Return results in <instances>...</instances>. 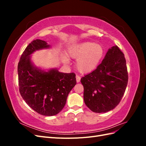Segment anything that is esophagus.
Instances as JSON below:
<instances>
[{
    "label": "esophagus",
    "mask_w": 146,
    "mask_h": 146,
    "mask_svg": "<svg viewBox=\"0 0 146 146\" xmlns=\"http://www.w3.org/2000/svg\"><path fill=\"white\" fill-rule=\"evenodd\" d=\"M80 77L78 76H76V80H77V82L78 83L80 82Z\"/></svg>",
    "instance_id": "obj_1"
}]
</instances>
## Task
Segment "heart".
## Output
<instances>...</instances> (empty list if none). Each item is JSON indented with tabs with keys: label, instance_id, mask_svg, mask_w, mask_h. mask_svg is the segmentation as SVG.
I'll use <instances>...</instances> for the list:
<instances>
[{
	"label": "heart",
	"instance_id": "heart-1",
	"mask_svg": "<svg viewBox=\"0 0 146 146\" xmlns=\"http://www.w3.org/2000/svg\"><path fill=\"white\" fill-rule=\"evenodd\" d=\"M69 54L77 58L76 66L82 73H88L93 70L99 64L104 55L103 47L91 41H85L74 45L69 49ZM64 61L68 62L64 56Z\"/></svg>",
	"mask_w": 146,
	"mask_h": 146
}]
</instances>
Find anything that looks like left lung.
I'll return each mask as SVG.
<instances>
[{"mask_svg": "<svg viewBox=\"0 0 146 146\" xmlns=\"http://www.w3.org/2000/svg\"><path fill=\"white\" fill-rule=\"evenodd\" d=\"M83 98L92 111H110L120 102L128 83L124 55L117 46L109 48L97 68L81 78Z\"/></svg>", "mask_w": 146, "mask_h": 146, "instance_id": "1", "label": "left lung"}]
</instances>
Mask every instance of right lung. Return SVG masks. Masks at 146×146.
<instances>
[{
  "label": "right lung",
  "mask_w": 146,
  "mask_h": 146,
  "mask_svg": "<svg viewBox=\"0 0 146 146\" xmlns=\"http://www.w3.org/2000/svg\"><path fill=\"white\" fill-rule=\"evenodd\" d=\"M46 41L36 39L22 54L17 66L20 94L30 108L43 116H54L64 108L68 96L76 85V74L59 72L56 68L45 70L31 60L36 50L49 48Z\"/></svg>",
  "instance_id": "1"
}]
</instances>
